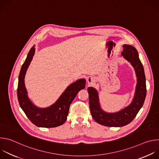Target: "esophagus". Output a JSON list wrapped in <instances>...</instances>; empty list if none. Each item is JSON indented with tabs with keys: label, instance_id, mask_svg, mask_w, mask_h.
<instances>
[{
	"label": "esophagus",
	"instance_id": "obj_1",
	"mask_svg": "<svg viewBox=\"0 0 159 159\" xmlns=\"http://www.w3.org/2000/svg\"><path fill=\"white\" fill-rule=\"evenodd\" d=\"M87 81L88 84H90V85L94 84L95 82V80L93 77H89L87 79Z\"/></svg>",
	"mask_w": 159,
	"mask_h": 159
}]
</instances>
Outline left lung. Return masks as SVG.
Wrapping results in <instances>:
<instances>
[{"label":"left lung","mask_w":159,"mask_h":159,"mask_svg":"<svg viewBox=\"0 0 159 159\" xmlns=\"http://www.w3.org/2000/svg\"><path fill=\"white\" fill-rule=\"evenodd\" d=\"M123 47V51L121 55L131 63L137 77L138 82L135 95L130 105L119 112L107 113L100 107L97 90L93 87L87 89L89 107L92 117L98 123L109 127L123 126L131 123L142 107L147 94L144 69L137 49L129 44H124Z\"/></svg>","instance_id":"1"}]
</instances>
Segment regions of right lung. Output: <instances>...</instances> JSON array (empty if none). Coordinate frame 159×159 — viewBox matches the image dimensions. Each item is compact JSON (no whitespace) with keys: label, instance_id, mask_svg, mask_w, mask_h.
Returning a JSON list of instances; mask_svg holds the SVG:
<instances>
[{"label":"right lung","instance_id":"1","mask_svg":"<svg viewBox=\"0 0 159 159\" xmlns=\"http://www.w3.org/2000/svg\"><path fill=\"white\" fill-rule=\"evenodd\" d=\"M35 48L33 47L22 64L19 75L17 99L19 105L26 116L38 127L53 128L65 122L69 114L70 104L81 89L85 88V80L79 79L68 87L58 101L47 108H38L30 101L27 96L25 85V76L28 67L33 58Z\"/></svg>","mask_w":159,"mask_h":159}]
</instances>
